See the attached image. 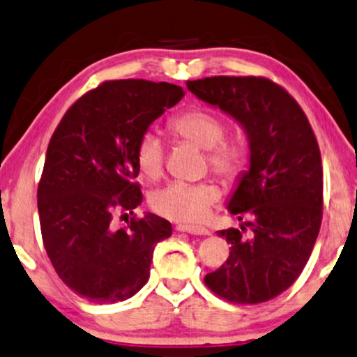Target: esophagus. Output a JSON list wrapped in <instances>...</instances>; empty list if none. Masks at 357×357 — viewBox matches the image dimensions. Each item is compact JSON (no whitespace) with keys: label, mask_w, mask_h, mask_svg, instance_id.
Listing matches in <instances>:
<instances>
[{"label":"esophagus","mask_w":357,"mask_h":357,"mask_svg":"<svg viewBox=\"0 0 357 357\" xmlns=\"http://www.w3.org/2000/svg\"><path fill=\"white\" fill-rule=\"evenodd\" d=\"M177 231L190 233V235H208V230L205 227H195V225H177Z\"/></svg>","instance_id":"obj_1"}]
</instances>
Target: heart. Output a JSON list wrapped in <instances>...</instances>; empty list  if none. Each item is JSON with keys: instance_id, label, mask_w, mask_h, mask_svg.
Returning a JSON list of instances; mask_svg holds the SVG:
<instances>
[{"instance_id": "heart-1", "label": "heart", "mask_w": 357, "mask_h": 357, "mask_svg": "<svg viewBox=\"0 0 357 357\" xmlns=\"http://www.w3.org/2000/svg\"><path fill=\"white\" fill-rule=\"evenodd\" d=\"M169 130L175 139L205 149L206 164L223 180H235L245 169L246 147L238 137L225 135V124L217 114L192 107L174 116ZM135 165L144 177L155 180L164 174L165 151L153 132H144L135 147ZM220 199L213 183L170 182L152 192L153 212L175 222H200Z\"/></svg>"}]
</instances>
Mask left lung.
Returning a JSON list of instances; mask_svg holds the SVG:
<instances>
[{
    "instance_id": "1",
    "label": "left lung",
    "mask_w": 357,
    "mask_h": 357,
    "mask_svg": "<svg viewBox=\"0 0 357 357\" xmlns=\"http://www.w3.org/2000/svg\"><path fill=\"white\" fill-rule=\"evenodd\" d=\"M188 91L243 126L250 169L228 210L252 215L246 228L217 231L230 257L205 276L217 296L236 305L270 301L306 266L323 218V167L306 114L289 92L261 76H212L187 81ZM241 220V217H238Z\"/></svg>"
}]
</instances>
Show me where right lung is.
<instances>
[{"label":"right lung","mask_w":357,"mask_h":357,"mask_svg":"<svg viewBox=\"0 0 357 357\" xmlns=\"http://www.w3.org/2000/svg\"><path fill=\"white\" fill-rule=\"evenodd\" d=\"M183 96L169 82L104 81L57 124L38 185L39 223L57 276L81 298L107 305L134 296L147 283L155 245L172 235L170 222L152 213L121 228L112 218L142 202L135 147Z\"/></svg>","instance_id":"right-lung-1"}]
</instances>
